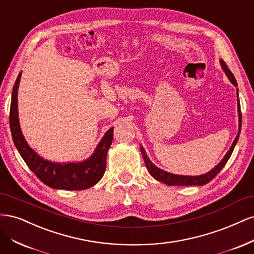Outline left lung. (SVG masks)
Here are the masks:
<instances>
[{
  "mask_svg": "<svg viewBox=\"0 0 254 254\" xmlns=\"http://www.w3.org/2000/svg\"><path fill=\"white\" fill-rule=\"evenodd\" d=\"M220 64L222 70L226 73V75L228 76L229 80L231 81L235 87H237V82L235 80L234 75L232 74V72L229 70L228 65L226 64V63L224 60H220ZM236 93H237V111H238V122H240V124H238V132L237 135L235 137V140L232 143V146L230 147V149L228 150V152L226 153V156L222 158V160L220 162L215 166L213 170H211L210 172H207L206 174L200 175V176H183V175H175V174H171L168 172H165L163 170H161V168L157 167L155 164H153L151 161L149 160L148 156L146 155V151L143 148V146H140L141 148V152L143 155L144 158V162L146 165V168H147L148 173L155 178L156 180L160 181V182H163L167 186H179V187H187V186H204V184L209 183L212 179L215 178V176H216L224 166L226 165V163L228 162V160L231 157L233 149L235 147V145L238 141V137H240L241 134V129H242V112H241V104H240V98H238V89H236Z\"/></svg>",
  "mask_w": 254,
  "mask_h": 254,
  "instance_id": "obj_1",
  "label": "left lung"
}]
</instances>
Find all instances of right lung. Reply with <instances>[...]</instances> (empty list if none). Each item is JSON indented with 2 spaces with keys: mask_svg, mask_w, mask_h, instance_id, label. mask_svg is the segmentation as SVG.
Returning a JSON list of instances; mask_svg holds the SVG:
<instances>
[{
  "mask_svg": "<svg viewBox=\"0 0 254 254\" xmlns=\"http://www.w3.org/2000/svg\"><path fill=\"white\" fill-rule=\"evenodd\" d=\"M20 79L21 73L18 75L12 88L9 125L13 143L29 170L45 186L52 189L80 190L95 186L102 179L106 171L107 152L113 141V127L105 133L92 156L82 162L57 163L41 158L34 149L29 147L20 128L18 115V89Z\"/></svg>",
  "mask_w": 254,
  "mask_h": 254,
  "instance_id": "add662e5",
  "label": "right lung"
}]
</instances>
